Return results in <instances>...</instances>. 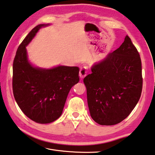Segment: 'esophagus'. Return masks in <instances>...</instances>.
Wrapping results in <instances>:
<instances>
[{
    "label": "esophagus",
    "instance_id": "1",
    "mask_svg": "<svg viewBox=\"0 0 155 155\" xmlns=\"http://www.w3.org/2000/svg\"><path fill=\"white\" fill-rule=\"evenodd\" d=\"M87 74V69L86 68H81L80 70V77L81 79H83L86 76Z\"/></svg>",
    "mask_w": 155,
    "mask_h": 155
}]
</instances>
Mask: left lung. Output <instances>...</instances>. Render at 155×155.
Wrapping results in <instances>:
<instances>
[{
	"label": "left lung",
	"instance_id": "8db88e82",
	"mask_svg": "<svg viewBox=\"0 0 155 155\" xmlns=\"http://www.w3.org/2000/svg\"><path fill=\"white\" fill-rule=\"evenodd\" d=\"M91 69L84 79L91 117L100 125L118 124L134 108L143 88L140 55L130 37Z\"/></svg>",
	"mask_w": 155,
	"mask_h": 155
}]
</instances>
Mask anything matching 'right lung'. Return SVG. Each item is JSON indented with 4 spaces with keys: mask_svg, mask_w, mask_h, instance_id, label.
<instances>
[{
    "mask_svg": "<svg viewBox=\"0 0 155 155\" xmlns=\"http://www.w3.org/2000/svg\"><path fill=\"white\" fill-rule=\"evenodd\" d=\"M31 31L18 47L12 66V90L18 106L25 115L39 124L60 117L71 88L80 81L78 67L58 65L50 69L34 66L28 59L26 47L41 28Z\"/></svg>",
    "mask_w": 155,
    "mask_h": 155,
    "instance_id": "obj_1",
    "label": "right lung"
}]
</instances>
